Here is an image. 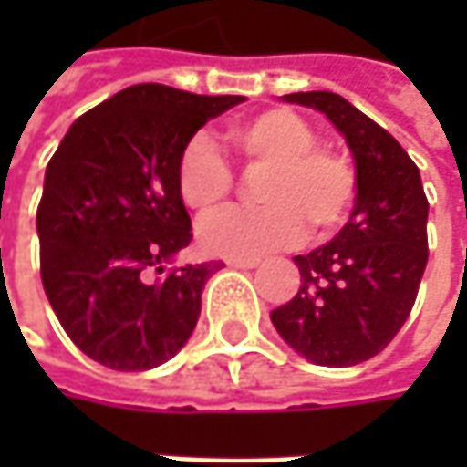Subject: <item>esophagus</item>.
<instances>
[{
	"label": "esophagus",
	"instance_id": "1",
	"mask_svg": "<svg viewBox=\"0 0 467 467\" xmlns=\"http://www.w3.org/2000/svg\"><path fill=\"white\" fill-rule=\"evenodd\" d=\"M228 265H231V267H239V270H249V267H257L260 260H257V257H231Z\"/></svg>",
	"mask_w": 467,
	"mask_h": 467
}]
</instances>
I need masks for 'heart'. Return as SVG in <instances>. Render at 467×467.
<instances>
[{
	"mask_svg": "<svg viewBox=\"0 0 467 467\" xmlns=\"http://www.w3.org/2000/svg\"><path fill=\"white\" fill-rule=\"evenodd\" d=\"M225 142L242 161L244 171H265L257 197L265 207L225 213L200 228L207 252L223 257L260 254L304 236L335 234L348 218L356 173L335 150L317 148L312 124L288 109H267L239 119L225 130ZM182 202L200 218L221 213L234 194V173L221 153L194 137L176 166Z\"/></svg>",
	"mask_w": 467,
	"mask_h": 467,
	"instance_id": "b5f03b06",
	"label": "heart"
}]
</instances>
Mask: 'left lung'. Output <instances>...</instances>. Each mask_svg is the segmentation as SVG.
I'll return each instance as SVG.
<instances>
[{
    "label": "left lung",
    "instance_id": "left-lung-1",
    "mask_svg": "<svg viewBox=\"0 0 467 467\" xmlns=\"http://www.w3.org/2000/svg\"><path fill=\"white\" fill-rule=\"evenodd\" d=\"M325 114L356 163V205L325 246L294 257L301 285L270 312L278 335L319 367H356L398 335L413 309L429 260L419 166L400 142L337 93L283 96Z\"/></svg>",
    "mask_w": 467,
    "mask_h": 467
}]
</instances>
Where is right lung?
<instances>
[{
  "label": "right lung",
  "mask_w": 467,
  "mask_h": 467,
  "mask_svg": "<svg viewBox=\"0 0 467 467\" xmlns=\"http://www.w3.org/2000/svg\"><path fill=\"white\" fill-rule=\"evenodd\" d=\"M244 100L132 85L82 114L48 161L36 215L41 280L93 361L148 371L187 346L223 262L166 270L192 242L176 166L200 127Z\"/></svg>",
  "instance_id": "obj_1"
}]
</instances>
